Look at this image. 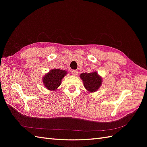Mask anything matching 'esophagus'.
Segmentation results:
<instances>
[{"mask_svg":"<svg viewBox=\"0 0 147 147\" xmlns=\"http://www.w3.org/2000/svg\"><path fill=\"white\" fill-rule=\"evenodd\" d=\"M71 72H72V74L73 75H75V76H76V75H78V72H77V70H73L71 71Z\"/></svg>","mask_w":147,"mask_h":147,"instance_id":"34e87169","label":"esophagus"}]
</instances>
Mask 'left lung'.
<instances>
[{
    "mask_svg": "<svg viewBox=\"0 0 147 147\" xmlns=\"http://www.w3.org/2000/svg\"><path fill=\"white\" fill-rule=\"evenodd\" d=\"M80 77L82 79L84 88L90 92L97 91L102 83V77L97 72L82 73L80 75Z\"/></svg>",
    "mask_w": 147,
    "mask_h": 147,
    "instance_id": "obj_1",
    "label": "left lung"
}]
</instances>
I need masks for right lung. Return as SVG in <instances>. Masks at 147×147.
I'll return each instance as SVG.
<instances>
[{"instance_id": "1", "label": "right lung", "mask_w": 147, "mask_h": 147, "mask_svg": "<svg viewBox=\"0 0 147 147\" xmlns=\"http://www.w3.org/2000/svg\"><path fill=\"white\" fill-rule=\"evenodd\" d=\"M67 74V71L64 70L52 69L43 77L44 86L49 90L55 91L61 85L62 80Z\"/></svg>"}]
</instances>
